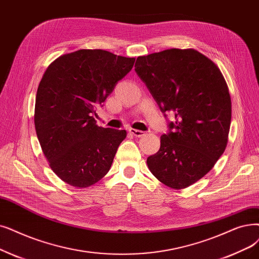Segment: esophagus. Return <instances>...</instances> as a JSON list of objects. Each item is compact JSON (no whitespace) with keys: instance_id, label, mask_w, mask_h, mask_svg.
<instances>
[{"instance_id":"obj_1","label":"esophagus","mask_w":259,"mask_h":259,"mask_svg":"<svg viewBox=\"0 0 259 259\" xmlns=\"http://www.w3.org/2000/svg\"><path fill=\"white\" fill-rule=\"evenodd\" d=\"M129 132L132 134V136H134V137H137V138H142V137H144L145 136V132L144 131H141V130H137V129H129Z\"/></svg>"}]
</instances>
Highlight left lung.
<instances>
[{"label": "left lung", "mask_w": 259, "mask_h": 259, "mask_svg": "<svg viewBox=\"0 0 259 259\" xmlns=\"http://www.w3.org/2000/svg\"><path fill=\"white\" fill-rule=\"evenodd\" d=\"M134 70L163 113L175 115L169 133L161 137L160 150L148 156L149 170L168 187L193 185L228 145L232 103L226 79L215 63L194 49L141 56Z\"/></svg>", "instance_id": "obj_1"}]
</instances>
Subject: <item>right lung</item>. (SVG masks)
Masks as SVG:
<instances>
[{
	"mask_svg": "<svg viewBox=\"0 0 259 259\" xmlns=\"http://www.w3.org/2000/svg\"><path fill=\"white\" fill-rule=\"evenodd\" d=\"M134 61L104 50H79L60 56L43 74L35 128L44 156L63 182L85 188L110 170L127 132L97 126L93 114Z\"/></svg>",
	"mask_w": 259,
	"mask_h": 259,
	"instance_id": "add662e5",
	"label": "right lung"
}]
</instances>
